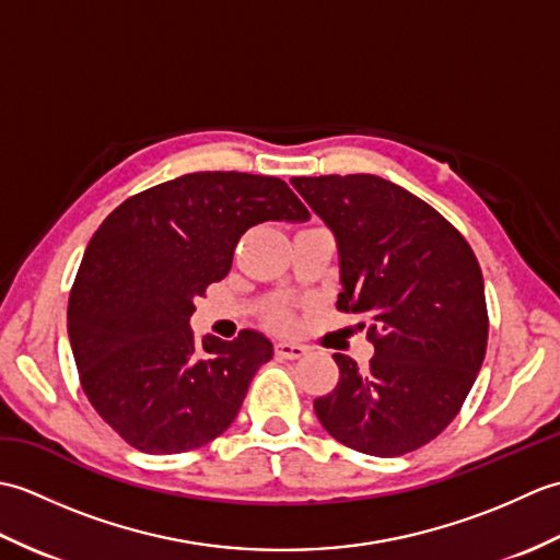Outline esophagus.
<instances>
[{"label":"esophagus","instance_id":"obj_1","mask_svg":"<svg viewBox=\"0 0 560 560\" xmlns=\"http://www.w3.org/2000/svg\"><path fill=\"white\" fill-rule=\"evenodd\" d=\"M277 353L281 355V359H303V355L307 353V349L303 347V343H295V341H279L277 343Z\"/></svg>","mask_w":560,"mask_h":560}]
</instances>
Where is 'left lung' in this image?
Here are the masks:
<instances>
[{
	"mask_svg": "<svg viewBox=\"0 0 560 560\" xmlns=\"http://www.w3.org/2000/svg\"><path fill=\"white\" fill-rule=\"evenodd\" d=\"M337 241L339 311L368 317L375 355L335 353L339 383L313 401L351 450L397 457L455 419L489 339L483 277L469 243L423 199L377 175L291 177Z\"/></svg>",
	"mask_w": 560,
	"mask_h": 560,
	"instance_id": "8db88e82",
	"label": "left lung"
}]
</instances>
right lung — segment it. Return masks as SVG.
I'll return each mask as SVG.
<instances>
[{
	"mask_svg": "<svg viewBox=\"0 0 560 560\" xmlns=\"http://www.w3.org/2000/svg\"><path fill=\"white\" fill-rule=\"evenodd\" d=\"M269 175L189 173L122 201L83 253L67 329L81 387L129 445L175 455L211 443L241 411L271 341L197 339L195 299L233 265L241 235L265 221H307Z\"/></svg>",
	"mask_w": 560,
	"mask_h": 560,
	"instance_id": "1",
	"label": "right lung"
}]
</instances>
